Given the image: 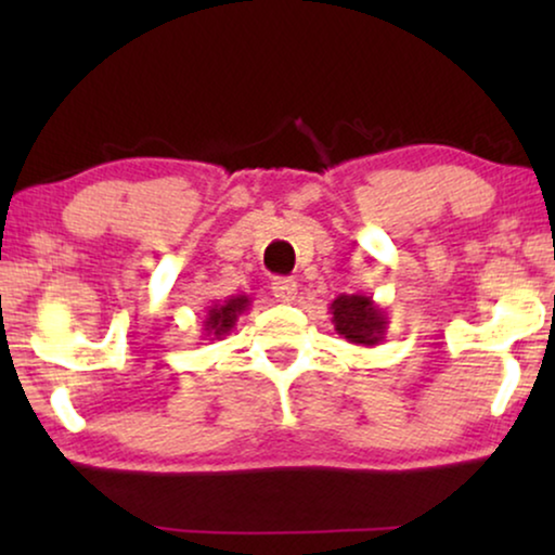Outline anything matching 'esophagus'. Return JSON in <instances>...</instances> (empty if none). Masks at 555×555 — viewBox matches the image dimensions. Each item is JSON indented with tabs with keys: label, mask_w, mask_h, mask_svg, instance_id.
I'll return each mask as SVG.
<instances>
[{
	"label": "esophagus",
	"mask_w": 555,
	"mask_h": 555,
	"mask_svg": "<svg viewBox=\"0 0 555 555\" xmlns=\"http://www.w3.org/2000/svg\"><path fill=\"white\" fill-rule=\"evenodd\" d=\"M272 295H275L278 302H293L298 298V283H295L293 278H278L275 283H272Z\"/></svg>",
	"instance_id": "obj_1"
}]
</instances>
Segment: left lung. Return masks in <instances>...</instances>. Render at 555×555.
I'll return each mask as SVG.
<instances>
[{
	"label": "left lung",
	"instance_id": "1",
	"mask_svg": "<svg viewBox=\"0 0 555 555\" xmlns=\"http://www.w3.org/2000/svg\"><path fill=\"white\" fill-rule=\"evenodd\" d=\"M333 325H336L338 336H344L353 346H378L386 336V310L374 302L369 295H338L331 302Z\"/></svg>",
	"mask_w": 555,
	"mask_h": 555
}]
</instances>
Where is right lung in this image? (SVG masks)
<instances>
[{"mask_svg": "<svg viewBox=\"0 0 555 555\" xmlns=\"http://www.w3.org/2000/svg\"><path fill=\"white\" fill-rule=\"evenodd\" d=\"M249 302H253L249 295H230L227 300L209 306L207 315H204V336L209 340H222V336H227L237 325V318L247 313Z\"/></svg>", "mask_w": 555, "mask_h": 555, "instance_id": "1", "label": "right lung"}]
</instances>
